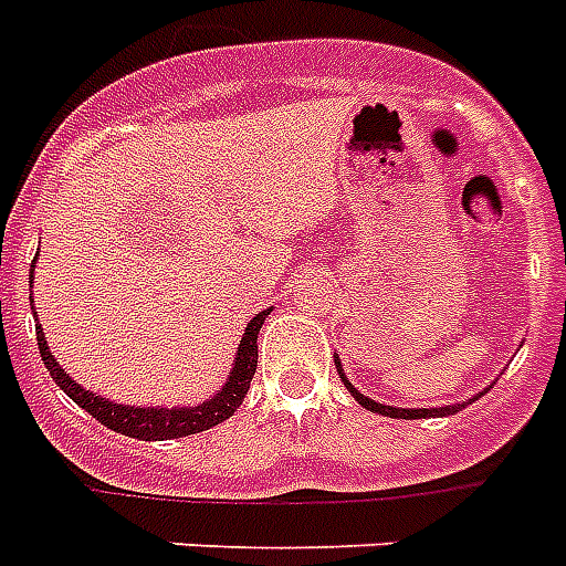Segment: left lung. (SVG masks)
Returning a JSON list of instances; mask_svg holds the SVG:
<instances>
[{"label":"left lung","mask_w":566,"mask_h":566,"mask_svg":"<svg viewBox=\"0 0 566 566\" xmlns=\"http://www.w3.org/2000/svg\"><path fill=\"white\" fill-rule=\"evenodd\" d=\"M336 368H338V377H342V382L347 386V391L359 400L361 406L368 411H377V415H386V418H403V420H415V418H436V415H455L459 409H464V403H455V406H441V409H395V406H382L377 403V400H370V397L359 395L354 386H350V379L342 374V365H338V356H336Z\"/></svg>","instance_id":"8db88e82"}]
</instances>
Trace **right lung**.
<instances>
[{
	"label": "right lung",
	"instance_id": "obj_1",
	"mask_svg": "<svg viewBox=\"0 0 566 566\" xmlns=\"http://www.w3.org/2000/svg\"><path fill=\"white\" fill-rule=\"evenodd\" d=\"M34 277V265L29 271V283ZM269 310L260 312L251 324L245 327V336H242V345L237 350V361H233V370H230L228 382L221 388L219 395L207 400L201 406H180V409H137V406H122L113 403V400H104L96 397L87 388H81L72 377H66V370L54 361V356L49 354L46 338H43V329L38 327V347L40 356H43V365L49 368L52 379L66 391V395L75 400L84 411H90L98 423H104L113 432H122L128 438H139V441H169V438H184L196 436V432H205V429L216 427L221 420H228L233 411L242 406L248 388H251V379H254L256 370V336H260L262 321H265Z\"/></svg>",
	"mask_w": 566,
	"mask_h": 566
}]
</instances>
